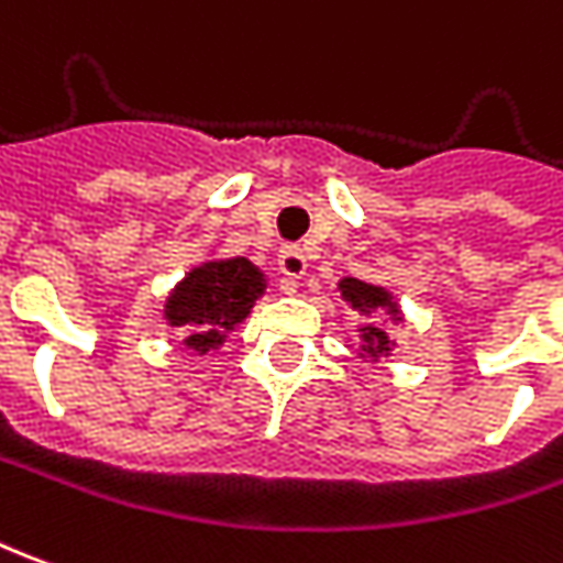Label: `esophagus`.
I'll return each mask as SVG.
<instances>
[{"instance_id":"34e87169","label":"esophagus","mask_w":563,"mask_h":563,"mask_svg":"<svg viewBox=\"0 0 563 563\" xmlns=\"http://www.w3.org/2000/svg\"><path fill=\"white\" fill-rule=\"evenodd\" d=\"M277 265H280V274L286 280L298 283L305 277V271H308V258H305V253L298 246H283Z\"/></svg>"}]
</instances>
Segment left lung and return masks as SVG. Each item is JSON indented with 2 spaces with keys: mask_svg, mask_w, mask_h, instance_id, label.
I'll return each instance as SVG.
<instances>
[{
  "mask_svg": "<svg viewBox=\"0 0 563 563\" xmlns=\"http://www.w3.org/2000/svg\"><path fill=\"white\" fill-rule=\"evenodd\" d=\"M338 289H341V298L347 301L350 308L360 310L365 317H372L375 310H390V313H399L396 308V301H393V295L387 289H380V286H372V283L356 280V277H344V280L338 283ZM363 350L365 356H384V353H390V338L384 329H377L372 322H365L363 329Z\"/></svg>",
  "mask_w": 563,
  "mask_h": 563,
  "instance_id": "left-lung-1",
  "label": "left lung"
}]
</instances>
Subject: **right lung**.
I'll return each mask as SVG.
<instances>
[{"mask_svg":"<svg viewBox=\"0 0 563 563\" xmlns=\"http://www.w3.org/2000/svg\"><path fill=\"white\" fill-rule=\"evenodd\" d=\"M262 292L265 274L250 258L207 262L173 289L164 317L170 325L188 332L186 347L207 353L225 341V332L250 313Z\"/></svg>","mask_w":563,"mask_h":563,"instance_id":"1","label":"right lung"}]
</instances>
